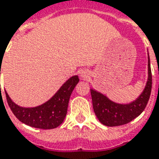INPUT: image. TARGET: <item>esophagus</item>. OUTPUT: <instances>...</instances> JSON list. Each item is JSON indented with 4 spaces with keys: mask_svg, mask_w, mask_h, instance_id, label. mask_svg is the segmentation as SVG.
<instances>
[{
    "mask_svg": "<svg viewBox=\"0 0 159 159\" xmlns=\"http://www.w3.org/2000/svg\"><path fill=\"white\" fill-rule=\"evenodd\" d=\"M80 76L84 80L87 79L88 77H89V73H88V71L86 70H82V71L80 72Z\"/></svg>",
    "mask_w": 159,
    "mask_h": 159,
    "instance_id": "obj_1",
    "label": "esophagus"
}]
</instances>
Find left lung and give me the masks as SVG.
<instances>
[{"mask_svg":"<svg viewBox=\"0 0 159 159\" xmlns=\"http://www.w3.org/2000/svg\"><path fill=\"white\" fill-rule=\"evenodd\" d=\"M152 70L148 57V80L145 89L135 101L129 104H119L112 102L102 93L90 89L93 108L102 124L107 126L125 125L141 114L147 105L152 92Z\"/></svg>","mask_w":159,"mask_h":159,"instance_id":"obj_1","label":"left lung"}]
</instances>
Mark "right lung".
I'll return each mask as SVG.
<instances>
[{
	"label": "right lung",
	"mask_w": 159,
	"mask_h": 159,
	"mask_svg": "<svg viewBox=\"0 0 159 159\" xmlns=\"http://www.w3.org/2000/svg\"><path fill=\"white\" fill-rule=\"evenodd\" d=\"M78 82V76H71L49 101L35 107L18 106L5 91L7 102L16 118L22 123L39 129H53L64 121L67 114L70 97Z\"/></svg>",
	"instance_id": "add662e5"
}]
</instances>
